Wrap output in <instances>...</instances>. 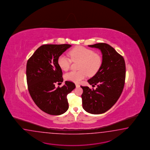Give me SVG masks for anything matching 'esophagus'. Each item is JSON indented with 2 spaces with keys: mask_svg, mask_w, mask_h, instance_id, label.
<instances>
[{
  "mask_svg": "<svg viewBox=\"0 0 150 150\" xmlns=\"http://www.w3.org/2000/svg\"><path fill=\"white\" fill-rule=\"evenodd\" d=\"M75 85H76V88H79V87H80V86L79 84H75Z\"/></svg>",
  "mask_w": 150,
  "mask_h": 150,
  "instance_id": "esophagus-1",
  "label": "esophagus"
}]
</instances>
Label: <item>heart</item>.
Listing matches in <instances>:
<instances>
[{
    "label": "heart",
    "instance_id": "heart-1",
    "mask_svg": "<svg viewBox=\"0 0 150 150\" xmlns=\"http://www.w3.org/2000/svg\"><path fill=\"white\" fill-rule=\"evenodd\" d=\"M69 57L66 54L60 55L57 63L62 70L67 71L69 69L73 61H80L78 71H71L64 75V79L75 83L80 82L87 77L88 74L93 75L100 69L102 59L100 54L95 51L82 46L76 47L69 52Z\"/></svg>",
    "mask_w": 150,
    "mask_h": 150
}]
</instances>
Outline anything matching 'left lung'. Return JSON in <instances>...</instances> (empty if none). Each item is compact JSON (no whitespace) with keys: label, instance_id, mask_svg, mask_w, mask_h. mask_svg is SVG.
<instances>
[{"label":"left lung","instance_id":"left-lung-1","mask_svg":"<svg viewBox=\"0 0 150 150\" xmlns=\"http://www.w3.org/2000/svg\"><path fill=\"white\" fill-rule=\"evenodd\" d=\"M89 47L98 48L102 54V62L96 74L88 80L92 87L81 86L82 107L91 114H100L109 110L123 90L125 80L126 67L123 57L113 47L105 43H98Z\"/></svg>","mask_w":150,"mask_h":150}]
</instances>
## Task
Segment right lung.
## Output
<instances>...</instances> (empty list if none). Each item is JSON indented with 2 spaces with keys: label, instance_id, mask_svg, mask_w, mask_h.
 I'll use <instances>...</instances> for the list:
<instances>
[{
  "label": "right lung",
  "instance_id": "add662e5",
  "mask_svg": "<svg viewBox=\"0 0 150 150\" xmlns=\"http://www.w3.org/2000/svg\"><path fill=\"white\" fill-rule=\"evenodd\" d=\"M71 46L68 44L43 45L27 62V83L30 96L41 110L51 115L66 112L69 108L67 95L76 87L68 81L62 87L55 86L63 81L58 57Z\"/></svg>",
  "mask_w": 150,
  "mask_h": 150
}]
</instances>
